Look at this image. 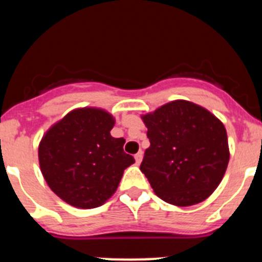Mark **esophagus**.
Segmentation results:
<instances>
[{"label": "esophagus", "mask_w": 262, "mask_h": 262, "mask_svg": "<svg viewBox=\"0 0 262 262\" xmlns=\"http://www.w3.org/2000/svg\"><path fill=\"white\" fill-rule=\"evenodd\" d=\"M142 160H143V152H142V151H139L138 154L135 155V161H136V164H140V163H142Z\"/></svg>", "instance_id": "obj_1"}]
</instances>
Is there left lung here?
Returning <instances> with one entry per match:
<instances>
[{"mask_svg":"<svg viewBox=\"0 0 262 262\" xmlns=\"http://www.w3.org/2000/svg\"><path fill=\"white\" fill-rule=\"evenodd\" d=\"M149 148L140 170L155 193L176 206L205 201L221 184L230 149L223 123L209 110L178 99L142 117Z\"/></svg>","mask_w":262,"mask_h":262,"instance_id":"8db88e82","label":"left lung"}]
</instances>
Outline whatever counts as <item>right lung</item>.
I'll list each match as a JSON object with an SVG mask.
<instances>
[{"instance_id": "1", "label": "right lung", "mask_w": 262, "mask_h": 262, "mask_svg": "<svg viewBox=\"0 0 262 262\" xmlns=\"http://www.w3.org/2000/svg\"><path fill=\"white\" fill-rule=\"evenodd\" d=\"M114 118L94 107L77 108L48 129L39 144L41 174L51 190L78 209H94L117 190L135 163L123 138L110 135Z\"/></svg>"}]
</instances>
